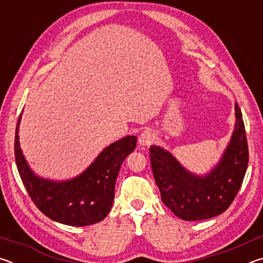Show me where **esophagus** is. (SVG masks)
Here are the masks:
<instances>
[{
  "label": "esophagus",
  "mask_w": 263,
  "mask_h": 263,
  "mask_svg": "<svg viewBox=\"0 0 263 263\" xmlns=\"http://www.w3.org/2000/svg\"><path fill=\"white\" fill-rule=\"evenodd\" d=\"M154 139H155L154 133L147 128V130L142 131L140 133V136H139V144L142 145V146H148V145L152 144Z\"/></svg>",
  "instance_id": "34e87169"
}]
</instances>
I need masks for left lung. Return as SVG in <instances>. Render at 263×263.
<instances>
[{
	"instance_id": "obj_1",
	"label": "left lung",
	"mask_w": 263,
	"mask_h": 263,
	"mask_svg": "<svg viewBox=\"0 0 263 263\" xmlns=\"http://www.w3.org/2000/svg\"><path fill=\"white\" fill-rule=\"evenodd\" d=\"M235 127L217 166L206 175L193 174L168 151L151 146V166L161 201L183 220H203L229 209L248 166V145L242 114L235 103Z\"/></svg>"
}]
</instances>
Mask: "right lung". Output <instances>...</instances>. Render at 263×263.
Here are the masks:
<instances>
[{"mask_svg": "<svg viewBox=\"0 0 263 263\" xmlns=\"http://www.w3.org/2000/svg\"><path fill=\"white\" fill-rule=\"evenodd\" d=\"M15 132L17 169L32 202L50 219L70 226H87L103 220L114 203L119 169L137 145L128 136L109 145L82 174L68 181H51L34 174L22 153L18 127Z\"/></svg>", "mask_w": 263, "mask_h": 263, "instance_id": "right-lung-1", "label": "right lung"}]
</instances>
